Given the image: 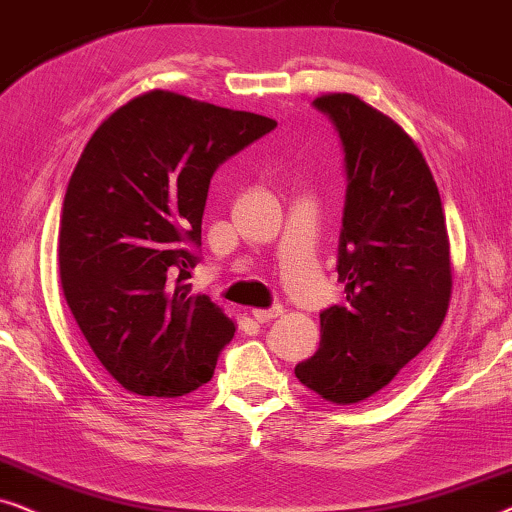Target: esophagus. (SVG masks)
Wrapping results in <instances>:
<instances>
[{"mask_svg":"<svg viewBox=\"0 0 512 512\" xmlns=\"http://www.w3.org/2000/svg\"><path fill=\"white\" fill-rule=\"evenodd\" d=\"M283 313V306H271V309H252V318L257 323H269V320L278 318Z\"/></svg>","mask_w":512,"mask_h":512,"instance_id":"esophagus-1","label":"esophagus"}]
</instances>
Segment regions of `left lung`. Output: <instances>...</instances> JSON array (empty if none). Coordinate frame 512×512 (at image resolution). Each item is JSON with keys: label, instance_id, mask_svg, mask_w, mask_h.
Masks as SVG:
<instances>
[{"label": "left lung", "instance_id": "8db88e82", "mask_svg": "<svg viewBox=\"0 0 512 512\" xmlns=\"http://www.w3.org/2000/svg\"><path fill=\"white\" fill-rule=\"evenodd\" d=\"M313 102L335 121L346 152L337 260L346 302L320 313V346L295 377L327 403L356 405L438 335L452 255L438 185L412 135L353 93Z\"/></svg>", "mask_w": 512, "mask_h": 512}]
</instances>
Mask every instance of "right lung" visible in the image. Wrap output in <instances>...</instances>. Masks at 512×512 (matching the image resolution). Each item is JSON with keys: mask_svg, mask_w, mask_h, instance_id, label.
Instances as JSON below:
<instances>
[{"mask_svg": "<svg viewBox=\"0 0 512 512\" xmlns=\"http://www.w3.org/2000/svg\"><path fill=\"white\" fill-rule=\"evenodd\" d=\"M276 121L147 91L95 128L67 185L58 267L102 367L135 395L180 398L213 379L236 323L192 295L210 177Z\"/></svg>", "mask_w": 512, "mask_h": 512, "instance_id": "obj_1", "label": "right lung"}]
</instances>
